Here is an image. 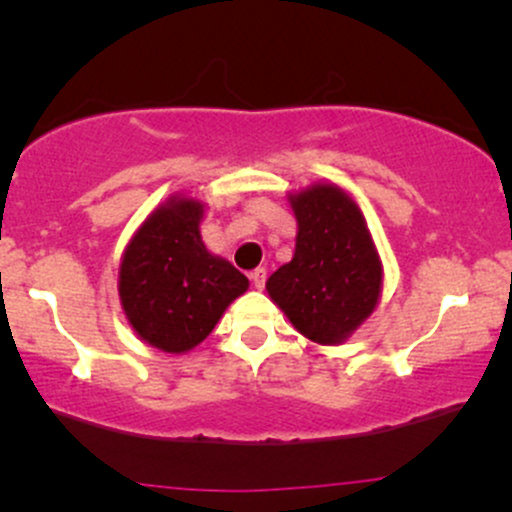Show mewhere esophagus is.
Here are the masks:
<instances>
[{
	"label": "esophagus",
	"mask_w": 512,
	"mask_h": 512,
	"mask_svg": "<svg viewBox=\"0 0 512 512\" xmlns=\"http://www.w3.org/2000/svg\"><path fill=\"white\" fill-rule=\"evenodd\" d=\"M250 281H252V286L257 288V291H262L264 283H267V269L257 267L255 272H250Z\"/></svg>",
	"instance_id": "34e87169"
}]
</instances>
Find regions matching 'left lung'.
Returning <instances> with one entry per match:
<instances>
[{
  "label": "left lung",
  "mask_w": 512,
  "mask_h": 512,
  "mask_svg": "<svg viewBox=\"0 0 512 512\" xmlns=\"http://www.w3.org/2000/svg\"><path fill=\"white\" fill-rule=\"evenodd\" d=\"M298 219L293 260L269 276L267 291L300 334L334 346L377 307L381 262L360 207L319 183L291 197Z\"/></svg>",
  "instance_id": "8db88e82"
}]
</instances>
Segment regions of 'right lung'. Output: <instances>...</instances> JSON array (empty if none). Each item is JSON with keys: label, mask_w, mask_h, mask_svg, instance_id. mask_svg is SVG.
<instances>
[{"label": "right lung", "mask_w": 512, "mask_h": 512, "mask_svg": "<svg viewBox=\"0 0 512 512\" xmlns=\"http://www.w3.org/2000/svg\"><path fill=\"white\" fill-rule=\"evenodd\" d=\"M200 219V202L171 197L123 252V312L135 334L164 353H186L205 341L226 307L248 291L231 262L207 252Z\"/></svg>", "instance_id": "add662e5"}]
</instances>
